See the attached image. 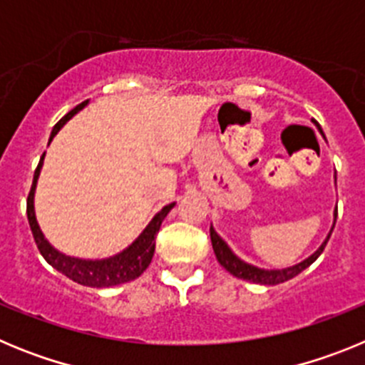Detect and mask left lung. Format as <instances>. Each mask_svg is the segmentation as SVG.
Listing matches in <instances>:
<instances>
[{
  "mask_svg": "<svg viewBox=\"0 0 365 365\" xmlns=\"http://www.w3.org/2000/svg\"><path fill=\"white\" fill-rule=\"evenodd\" d=\"M314 124H316V122H314ZM316 125H318V124H316ZM334 215H336V214H334ZM334 222H336V221H334ZM333 228H334V225H333ZM331 232H333V230H331ZM331 232H329L327 240L322 243V247L318 248V250H316L312 256H309L307 259L302 261V263H298V265L289 267V269H282V270L257 269V267L245 263L243 259H240V257L232 252L230 247H228V245L225 243L221 237H219L217 232H215L212 227H210V237H212V247H214L215 257H217L219 263H221V265L225 267V269H227L228 272L232 274V276H235V278H241V279H247V282L259 283V285H278V283H283V282H287V279H292L294 276H298L299 272H303V270L307 269L309 265H312V263L318 259V256L324 252V248H325V245H327L329 237H331Z\"/></svg>",
  "mask_w": 365,
  "mask_h": 365,
  "instance_id": "left-lung-1",
  "label": "left lung"
}]
</instances>
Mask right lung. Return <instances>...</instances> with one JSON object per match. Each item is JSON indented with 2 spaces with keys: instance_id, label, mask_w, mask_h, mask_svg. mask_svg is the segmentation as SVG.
<instances>
[{
  "instance_id": "add662e5",
  "label": "right lung",
  "mask_w": 365,
  "mask_h": 365,
  "mask_svg": "<svg viewBox=\"0 0 365 365\" xmlns=\"http://www.w3.org/2000/svg\"><path fill=\"white\" fill-rule=\"evenodd\" d=\"M86 106H87V100L86 102H82V104L76 106L74 109H71L66 117L54 125L49 143L53 140L54 135L62 130V125L66 124L73 115H76L80 109L86 108ZM43 157L45 153L41 155L40 164H38L36 172H34V180H32L31 192H29L27 219H29V225H31L32 235H34V241H36L38 245V250H40L41 256L45 257V261H47L51 267H54L58 272H62L63 276L73 279V282L86 287H96V289L120 285V283H128L131 282V279L138 278V276H140V274H143L144 270L148 269V265L151 263V257H153V252H155V237H157V232H159L164 217L168 215V212L172 210L175 202L164 206L163 210L151 219L150 225L144 228L143 234L138 235L137 240H135L130 247L125 248V250H122L120 254H117V256L108 257V259H95V261L78 259V257L66 256V254L58 252L56 248L51 247L49 241L45 240L40 227H38L36 215H34V190H36V182H38V177H40Z\"/></svg>"
}]
</instances>
